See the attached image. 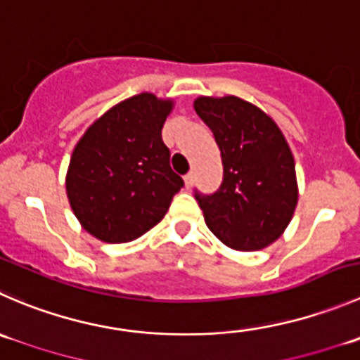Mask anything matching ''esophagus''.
Wrapping results in <instances>:
<instances>
[{"mask_svg": "<svg viewBox=\"0 0 360 360\" xmlns=\"http://www.w3.org/2000/svg\"><path fill=\"white\" fill-rule=\"evenodd\" d=\"M193 181H195L193 172H188L186 176H184V184H186L188 190H190V188H191V184H193Z\"/></svg>", "mask_w": 360, "mask_h": 360, "instance_id": "34e87169", "label": "esophagus"}]
</instances>
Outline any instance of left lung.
Masks as SVG:
<instances>
[{
  "mask_svg": "<svg viewBox=\"0 0 360 360\" xmlns=\"http://www.w3.org/2000/svg\"><path fill=\"white\" fill-rule=\"evenodd\" d=\"M221 153L223 181L195 198L205 225L226 246L255 251L278 239L297 205L295 163L283 134L258 107L237 98L195 100Z\"/></svg>",
  "mask_w": 360,
  "mask_h": 360,
  "instance_id": "1",
  "label": "left lung"
}]
</instances>
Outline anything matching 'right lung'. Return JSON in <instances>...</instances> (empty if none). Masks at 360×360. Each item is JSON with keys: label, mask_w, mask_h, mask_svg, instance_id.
Masks as SVG:
<instances>
[{"label": "right lung", "mask_w": 360, "mask_h": 360, "mask_svg": "<svg viewBox=\"0 0 360 360\" xmlns=\"http://www.w3.org/2000/svg\"><path fill=\"white\" fill-rule=\"evenodd\" d=\"M170 100L142 93L87 128L73 149L66 193L87 232L128 243L162 221L184 181L170 167L162 128Z\"/></svg>", "instance_id": "obj_1"}]
</instances>
